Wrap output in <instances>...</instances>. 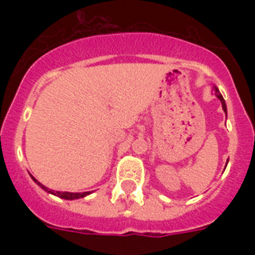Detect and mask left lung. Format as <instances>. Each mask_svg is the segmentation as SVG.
<instances>
[{
	"instance_id": "left-lung-1",
	"label": "left lung",
	"mask_w": 255,
	"mask_h": 255,
	"mask_svg": "<svg viewBox=\"0 0 255 255\" xmlns=\"http://www.w3.org/2000/svg\"><path fill=\"white\" fill-rule=\"evenodd\" d=\"M213 92H214V95L217 96L218 99H220V102H221V104H222V110H224V112H228V110H226V103H225V99H224V98H222V95H221V92H220V90H218L217 87H216V86H213ZM226 165H228V164H226Z\"/></svg>"
}]
</instances>
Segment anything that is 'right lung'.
<instances>
[{
	"instance_id": "1",
	"label": "right lung",
	"mask_w": 255,
	"mask_h": 255,
	"mask_svg": "<svg viewBox=\"0 0 255 255\" xmlns=\"http://www.w3.org/2000/svg\"><path fill=\"white\" fill-rule=\"evenodd\" d=\"M31 176V174H30ZM31 178L34 180V182H37L38 186H41L42 189L46 190L47 193H51L54 194V196H58V197L61 198H65V200H77V198H83L86 197V196H88V194L91 193V192H83V193H71V192H58V190H53V189H49V188H46L43 184H41V182L38 181V180H35V178L31 176Z\"/></svg>"
}]
</instances>
